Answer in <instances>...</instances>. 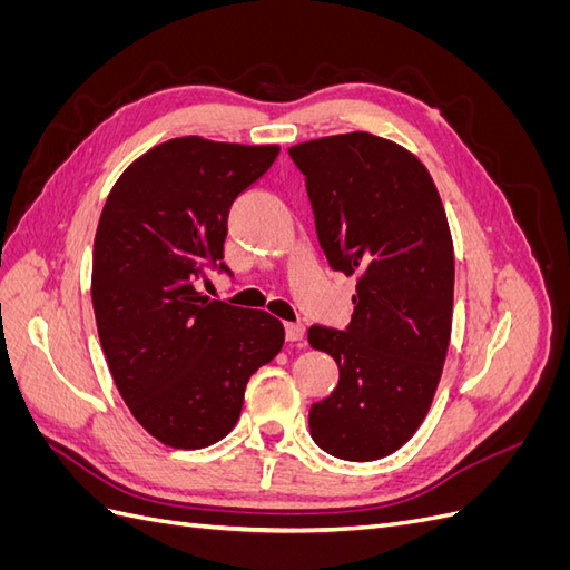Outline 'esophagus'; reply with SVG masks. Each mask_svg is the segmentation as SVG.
I'll use <instances>...</instances> for the list:
<instances>
[{
  "instance_id": "esophagus-1",
  "label": "esophagus",
  "mask_w": 570,
  "mask_h": 570,
  "mask_svg": "<svg viewBox=\"0 0 570 570\" xmlns=\"http://www.w3.org/2000/svg\"><path fill=\"white\" fill-rule=\"evenodd\" d=\"M285 340L287 342H302L304 340V325L285 323Z\"/></svg>"
}]
</instances>
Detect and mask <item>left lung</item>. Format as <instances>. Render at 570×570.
<instances>
[{"instance_id": "8db88e82", "label": "left lung", "mask_w": 570, "mask_h": 570, "mask_svg": "<svg viewBox=\"0 0 570 570\" xmlns=\"http://www.w3.org/2000/svg\"><path fill=\"white\" fill-rule=\"evenodd\" d=\"M287 151L327 264L356 275L347 331L308 327V344L340 368L308 428L337 459H383L421 428L440 385L454 308L450 223L428 168L385 137L356 130Z\"/></svg>"}]
</instances>
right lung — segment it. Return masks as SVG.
I'll use <instances>...</instances> for the list:
<instances>
[{"label":"right lung","instance_id":"1","mask_svg":"<svg viewBox=\"0 0 570 570\" xmlns=\"http://www.w3.org/2000/svg\"><path fill=\"white\" fill-rule=\"evenodd\" d=\"M278 154V145L174 137L135 159L101 209L92 252L101 350L135 421L176 450L226 438L252 373L283 350L278 318L197 289L209 266L228 271L230 206Z\"/></svg>","mask_w":570,"mask_h":570}]
</instances>
